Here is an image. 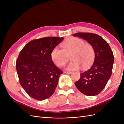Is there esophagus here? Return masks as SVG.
Listing matches in <instances>:
<instances>
[{
  "label": "esophagus",
  "mask_w": 124,
  "mask_h": 124,
  "mask_svg": "<svg viewBox=\"0 0 124 124\" xmlns=\"http://www.w3.org/2000/svg\"><path fill=\"white\" fill-rule=\"evenodd\" d=\"M64 73H67L68 74H70L72 73V72H70V71H64Z\"/></svg>",
  "instance_id": "esophagus-1"
}]
</instances>
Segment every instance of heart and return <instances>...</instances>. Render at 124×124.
Returning a JSON list of instances; mask_svg holds the SVG:
<instances>
[{"mask_svg": "<svg viewBox=\"0 0 124 124\" xmlns=\"http://www.w3.org/2000/svg\"><path fill=\"white\" fill-rule=\"evenodd\" d=\"M62 50L55 47L51 54L52 61L58 67L65 65L70 56L72 61L66 69L70 71L79 69L81 66L83 69L87 68L94 60V48L91 44L85 43L81 39L70 38L62 44Z\"/></svg>", "mask_w": 124, "mask_h": 124, "instance_id": "1", "label": "heart"}]
</instances>
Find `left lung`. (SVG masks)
Returning a JSON list of instances; mask_svg holds the SVG:
<instances>
[{"mask_svg": "<svg viewBox=\"0 0 124 124\" xmlns=\"http://www.w3.org/2000/svg\"><path fill=\"white\" fill-rule=\"evenodd\" d=\"M73 36L87 41L95 51L93 65L81 73L80 80L75 83V85L86 96L97 95L104 88L111 76L114 62L113 52L107 41L95 33L78 32Z\"/></svg>", "mask_w": 124, "mask_h": 124, "instance_id": "1", "label": "left lung"}]
</instances>
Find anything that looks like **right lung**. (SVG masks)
<instances>
[{
  "mask_svg": "<svg viewBox=\"0 0 124 124\" xmlns=\"http://www.w3.org/2000/svg\"><path fill=\"white\" fill-rule=\"evenodd\" d=\"M63 39L50 37L33 40L20 52L16 63L18 78L32 98L43 100L54 93L62 71L54 65L51 54Z\"/></svg>",
  "mask_w": 124,
  "mask_h": 124,
  "instance_id": "right-lung-1",
  "label": "right lung"
}]
</instances>
